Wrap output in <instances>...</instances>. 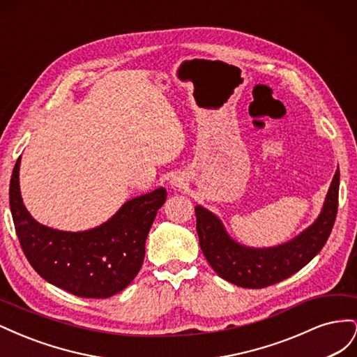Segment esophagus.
Returning a JSON list of instances; mask_svg holds the SVG:
<instances>
[{"instance_id":"esophagus-1","label":"esophagus","mask_w":357,"mask_h":357,"mask_svg":"<svg viewBox=\"0 0 357 357\" xmlns=\"http://www.w3.org/2000/svg\"><path fill=\"white\" fill-rule=\"evenodd\" d=\"M171 185L172 188H177V189H181L183 186H185V181H183L181 177H174L171 180Z\"/></svg>"}]
</instances>
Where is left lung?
Listing matches in <instances>:
<instances>
[{"mask_svg":"<svg viewBox=\"0 0 357 357\" xmlns=\"http://www.w3.org/2000/svg\"><path fill=\"white\" fill-rule=\"evenodd\" d=\"M340 171L337 169L317 220L294 240L269 248L245 247L234 241L218 215L197 205V232L201 250L226 282L262 289L283 282L304 268L326 244L338 211Z\"/></svg>","mask_w":357,"mask_h":357,"instance_id":"8db88e82","label":"left lung"}]
</instances>
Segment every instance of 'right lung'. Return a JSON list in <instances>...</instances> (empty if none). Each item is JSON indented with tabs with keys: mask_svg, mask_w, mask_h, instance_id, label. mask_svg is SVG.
Listing matches in <instances>:
<instances>
[{
	"mask_svg": "<svg viewBox=\"0 0 357 357\" xmlns=\"http://www.w3.org/2000/svg\"><path fill=\"white\" fill-rule=\"evenodd\" d=\"M19 168L20 158L10 180V210L20 247L37 274L80 298H110L131 283L143 265L147 235L167 190L132 198L93 229L66 232L32 219L20 197Z\"/></svg>",
	"mask_w": 357,
	"mask_h": 357,
	"instance_id": "add662e5",
	"label": "right lung"
}]
</instances>
